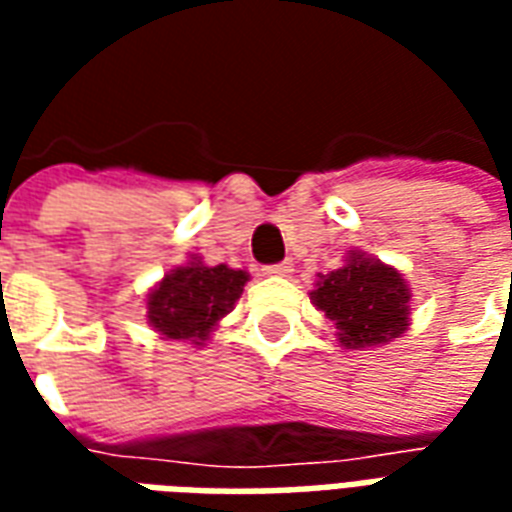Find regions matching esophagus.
Masks as SVG:
<instances>
[{"instance_id":"obj_1","label":"esophagus","mask_w":512,"mask_h":512,"mask_svg":"<svg viewBox=\"0 0 512 512\" xmlns=\"http://www.w3.org/2000/svg\"><path fill=\"white\" fill-rule=\"evenodd\" d=\"M290 271H293V266H290L288 260H285V263H277V266L263 268V274H266V277H288Z\"/></svg>"}]
</instances>
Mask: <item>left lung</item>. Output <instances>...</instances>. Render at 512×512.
<instances>
[{
  "label": "left lung",
  "instance_id": "1",
  "mask_svg": "<svg viewBox=\"0 0 512 512\" xmlns=\"http://www.w3.org/2000/svg\"><path fill=\"white\" fill-rule=\"evenodd\" d=\"M312 304L334 321L345 348H378L408 329V290L403 274L365 252H351L343 268L321 274Z\"/></svg>",
  "mask_w": 512,
  "mask_h": 512
}]
</instances>
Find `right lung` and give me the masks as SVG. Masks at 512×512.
<instances>
[{"label":"right lung","mask_w":512,"mask_h":512,"mask_svg":"<svg viewBox=\"0 0 512 512\" xmlns=\"http://www.w3.org/2000/svg\"><path fill=\"white\" fill-rule=\"evenodd\" d=\"M249 274L227 266H205L191 257L172 268L147 296V323L167 340L202 345L213 326L241 299Z\"/></svg>","instance_id":"right-lung-1"}]
</instances>
